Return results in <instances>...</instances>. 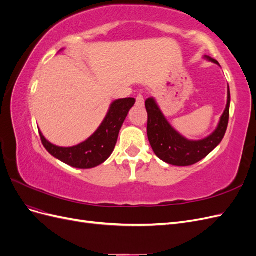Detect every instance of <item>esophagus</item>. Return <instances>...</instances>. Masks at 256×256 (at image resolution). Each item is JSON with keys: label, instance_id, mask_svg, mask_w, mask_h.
I'll use <instances>...</instances> for the list:
<instances>
[{"label": "esophagus", "instance_id": "34e87169", "mask_svg": "<svg viewBox=\"0 0 256 256\" xmlns=\"http://www.w3.org/2000/svg\"><path fill=\"white\" fill-rule=\"evenodd\" d=\"M136 106H144V97L142 94H138L136 96Z\"/></svg>", "mask_w": 256, "mask_h": 256}]
</instances>
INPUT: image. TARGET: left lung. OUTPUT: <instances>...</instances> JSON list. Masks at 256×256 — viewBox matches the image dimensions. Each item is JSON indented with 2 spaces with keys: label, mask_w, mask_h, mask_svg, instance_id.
<instances>
[{
  "label": "left lung",
  "mask_w": 256,
  "mask_h": 256,
  "mask_svg": "<svg viewBox=\"0 0 256 256\" xmlns=\"http://www.w3.org/2000/svg\"><path fill=\"white\" fill-rule=\"evenodd\" d=\"M205 58L219 65L216 60L206 56ZM230 94L228 86V102L220 122L214 132L202 140L192 141L182 136L168 122L154 98L146 99L145 106L147 120V136L156 156L168 164L177 166H188L204 159L218 146L226 134L230 118Z\"/></svg>",
  "instance_id": "left-lung-1"
}]
</instances>
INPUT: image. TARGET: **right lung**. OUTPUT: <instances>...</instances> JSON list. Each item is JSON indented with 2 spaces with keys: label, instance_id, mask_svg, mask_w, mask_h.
<instances>
[{
  "label": "right lung",
  "instance_id": "1",
  "mask_svg": "<svg viewBox=\"0 0 256 256\" xmlns=\"http://www.w3.org/2000/svg\"><path fill=\"white\" fill-rule=\"evenodd\" d=\"M134 104V98L115 100L111 104L102 125L88 140L78 145L72 147L56 146L49 142L38 129L42 142L50 154L68 166L76 168H95L104 164L111 156L122 122Z\"/></svg>",
  "mask_w": 256,
  "mask_h": 256
}]
</instances>
